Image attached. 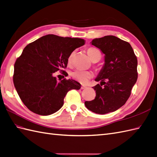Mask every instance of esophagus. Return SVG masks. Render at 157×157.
Segmentation results:
<instances>
[{
	"label": "esophagus",
	"instance_id": "1",
	"mask_svg": "<svg viewBox=\"0 0 157 157\" xmlns=\"http://www.w3.org/2000/svg\"><path fill=\"white\" fill-rule=\"evenodd\" d=\"M86 86H84V85L81 86V89H86Z\"/></svg>",
	"mask_w": 157,
	"mask_h": 157
}]
</instances>
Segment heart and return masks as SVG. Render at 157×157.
Segmentation results:
<instances>
[{"mask_svg":"<svg viewBox=\"0 0 157 157\" xmlns=\"http://www.w3.org/2000/svg\"><path fill=\"white\" fill-rule=\"evenodd\" d=\"M75 52H72L68 57V63L71 64L72 63V59L75 56ZM87 54L89 56L90 59L94 62V61H98L101 58V52L98 49L90 47L87 50ZM71 75L76 81H77L81 83H86L89 79L90 78L93 76L92 72L89 71H82V70H75L71 72Z\"/></svg>","mask_w":157,"mask_h":157,"instance_id":"obj_1","label":"heart"}]
</instances>
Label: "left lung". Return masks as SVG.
<instances>
[{"label":"left lung","mask_w":157,"mask_h":157,"mask_svg":"<svg viewBox=\"0 0 157 157\" xmlns=\"http://www.w3.org/2000/svg\"><path fill=\"white\" fill-rule=\"evenodd\" d=\"M91 43L105 54V64L95 79L101 84L93 87L96 97L85 105L97 114L114 112L125 104L137 81V58L131 44L117 36L94 39Z\"/></svg>","instance_id":"8db88e82"}]
</instances>
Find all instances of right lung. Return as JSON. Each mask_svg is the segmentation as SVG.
<instances>
[{"label":"right lung","mask_w":157,"mask_h":157,"mask_svg":"<svg viewBox=\"0 0 157 157\" xmlns=\"http://www.w3.org/2000/svg\"><path fill=\"white\" fill-rule=\"evenodd\" d=\"M85 40L78 38L47 34L26 46L14 66L13 82L19 97L30 111L43 116L62 107L67 93L79 90L81 85L72 79L58 81L55 72L63 70L68 57Z\"/></svg>","instance_id":"add662e5"}]
</instances>
